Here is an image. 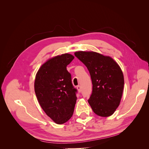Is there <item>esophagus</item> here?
<instances>
[{
	"instance_id": "34e87169",
	"label": "esophagus",
	"mask_w": 149,
	"mask_h": 149,
	"mask_svg": "<svg viewBox=\"0 0 149 149\" xmlns=\"http://www.w3.org/2000/svg\"><path fill=\"white\" fill-rule=\"evenodd\" d=\"M77 88L78 92H79V93H81V86H78L77 88Z\"/></svg>"
}]
</instances>
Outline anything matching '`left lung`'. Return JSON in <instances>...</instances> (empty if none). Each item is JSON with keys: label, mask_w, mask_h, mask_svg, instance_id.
Returning a JSON list of instances; mask_svg holds the SVG:
<instances>
[{"label": "left lung", "mask_w": 149, "mask_h": 149, "mask_svg": "<svg viewBox=\"0 0 149 149\" xmlns=\"http://www.w3.org/2000/svg\"><path fill=\"white\" fill-rule=\"evenodd\" d=\"M74 55L89 71L93 92L88 102L99 116L113 114L120 104L124 79L123 71L114 59L94 52L79 51Z\"/></svg>", "instance_id": "8db88e82"}]
</instances>
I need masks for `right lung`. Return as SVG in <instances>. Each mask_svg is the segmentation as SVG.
I'll return each instance as SVG.
<instances>
[{
	"label": "right lung",
	"instance_id": "obj_1",
	"mask_svg": "<svg viewBox=\"0 0 149 149\" xmlns=\"http://www.w3.org/2000/svg\"><path fill=\"white\" fill-rule=\"evenodd\" d=\"M69 53L49 58L36 74L34 88L42 109L56 124H62L73 116L76 89L66 66L74 59Z\"/></svg>",
	"mask_w": 149,
	"mask_h": 149
}]
</instances>
